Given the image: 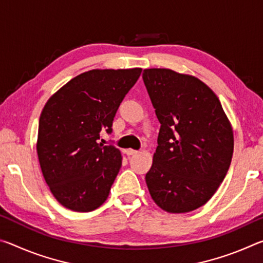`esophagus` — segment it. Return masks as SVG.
Listing matches in <instances>:
<instances>
[{
  "instance_id": "obj_1",
  "label": "esophagus",
  "mask_w": 263,
  "mask_h": 263,
  "mask_svg": "<svg viewBox=\"0 0 263 263\" xmlns=\"http://www.w3.org/2000/svg\"><path fill=\"white\" fill-rule=\"evenodd\" d=\"M125 153H126V155H128V157H132V155H136L138 153V151L132 149V148H128V149L125 151Z\"/></svg>"
}]
</instances>
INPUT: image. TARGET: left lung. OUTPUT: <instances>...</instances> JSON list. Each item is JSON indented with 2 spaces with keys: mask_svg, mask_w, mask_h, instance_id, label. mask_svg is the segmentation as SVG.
Returning a JSON list of instances; mask_svg holds the SVG:
<instances>
[{
  "mask_svg": "<svg viewBox=\"0 0 263 263\" xmlns=\"http://www.w3.org/2000/svg\"><path fill=\"white\" fill-rule=\"evenodd\" d=\"M142 79L161 124L145 177L151 197L167 212L194 211L215 195L229 171L232 126L217 95L193 75L149 68Z\"/></svg>",
  "mask_w": 263,
  "mask_h": 263,
  "instance_id": "left-lung-1",
  "label": "left lung"
}]
</instances>
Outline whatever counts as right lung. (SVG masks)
Here are the masks:
<instances>
[{"label": "right lung", "mask_w": 263, "mask_h": 263, "mask_svg": "<svg viewBox=\"0 0 263 263\" xmlns=\"http://www.w3.org/2000/svg\"><path fill=\"white\" fill-rule=\"evenodd\" d=\"M141 68L91 69L54 92L41 114L37 154L51 193L62 206L89 212L108 198L122 166L121 151L99 144L112 131L118 106Z\"/></svg>", "instance_id": "obj_1"}]
</instances>
